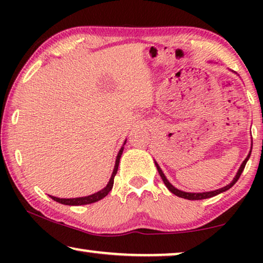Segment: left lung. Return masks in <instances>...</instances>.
<instances>
[{"mask_svg":"<svg viewBox=\"0 0 263 263\" xmlns=\"http://www.w3.org/2000/svg\"><path fill=\"white\" fill-rule=\"evenodd\" d=\"M251 148H253V147H251ZM250 154H251V149H250L249 154H248V157L246 158V159H244V161L242 163V165H240V166H239L238 171H237V174H236V176H235V178L232 179V182H231V183H229L228 185L222 186V188H220V189L212 190V192H203V193H186V192H183V190H179V189H177V188H175V186L172 185L170 182H168V179H167L166 177H165V175H164L163 170H161L160 166H159V165H158L157 161H154V163H156L157 170H158V172H159V175H160L161 179H163L164 184L166 185V188H167L168 190H170V192H171L172 194H175L176 196L182 197V199H186V200H203V199H210V197H213V196H215V195H218V194L224 193V192H226V190H229L230 188H231V186H232L233 184H235V183H236L237 181H238L239 176L242 175V172H243V170H244V167H246L247 161L249 160Z\"/></svg>","mask_w":263,"mask_h":263,"instance_id":"1","label":"left lung"}]
</instances>
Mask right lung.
Segmentation results:
<instances>
[{
  "label": "right lung",
  "mask_w": 263,
  "mask_h": 263,
  "mask_svg": "<svg viewBox=\"0 0 263 263\" xmlns=\"http://www.w3.org/2000/svg\"><path fill=\"white\" fill-rule=\"evenodd\" d=\"M125 141H127V140H125ZM125 141L123 143V146L125 145ZM123 146L121 147L120 152H118L117 157H116V161H115V167H114L112 175H111V177L109 179V182H107L106 186H104L102 190H99V192L92 194V195L82 196V197H74V199H61V197H56V196H51V195H49V196L51 197L52 200H55L56 202L62 203V204H68V206H81V204H89V203L97 202V201L104 199V197H105L107 194L110 193V190L112 189L114 178H115V176H116V174H117L118 164H120V159H121L122 152H123V148H124Z\"/></svg>",
  "instance_id": "1"
}]
</instances>
